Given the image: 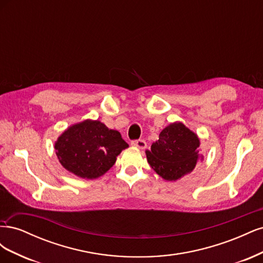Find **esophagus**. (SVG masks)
Wrapping results in <instances>:
<instances>
[{"instance_id":"34e87169","label":"esophagus","mask_w":263,"mask_h":263,"mask_svg":"<svg viewBox=\"0 0 263 263\" xmlns=\"http://www.w3.org/2000/svg\"><path fill=\"white\" fill-rule=\"evenodd\" d=\"M132 145L139 148V149H145L147 147V142L144 139H137V140H133Z\"/></svg>"}]
</instances>
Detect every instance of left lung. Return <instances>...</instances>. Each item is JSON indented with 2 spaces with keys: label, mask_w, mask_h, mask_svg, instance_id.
<instances>
[{
  "label": "left lung",
  "mask_w": 263,
  "mask_h": 263,
  "mask_svg": "<svg viewBox=\"0 0 263 263\" xmlns=\"http://www.w3.org/2000/svg\"><path fill=\"white\" fill-rule=\"evenodd\" d=\"M200 139L182 123L176 122L159 135V139L146 151L147 160L159 176L177 181L193 171L198 160Z\"/></svg>",
  "instance_id": "8db88e82"
}]
</instances>
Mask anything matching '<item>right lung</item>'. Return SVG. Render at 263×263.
Wrapping results in <instances>:
<instances>
[{
    "mask_svg": "<svg viewBox=\"0 0 263 263\" xmlns=\"http://www.w3.org/2000/svg\"><path fill=\"white\" fill-rule=\"evenodd\" d=\"M127 147L128 144L119 132L91 119L70 126L54 144L55 155L63 168L83 179L103 176Z\"/></svg>",
    "mask_w": 263,
    "mask_h": 263,
    "instance_id": "add662e5",
    "label": "right lung"
}]
</instances>
